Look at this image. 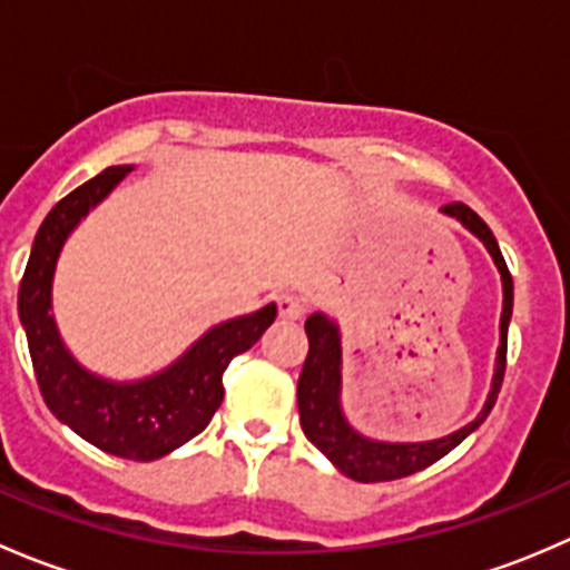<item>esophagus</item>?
I'll use <instances>...</instances> for the list:
<instances>
[{
	"mask_svg": "<svg viewBox=\"0 0 570 570\" xmlns=\"http://www.w3.org/2000/svg\"><path fill=\"white\" fill-rule=\"evenodd\" d=\"M278 312L284 320H301L306 314V303L295 295H281L278 297Z\"/></svg>",
	"mask_w": 570,
	"mask_h": 570,
	"instance_id": "34e87169",
	"label": "esophagus"
}]
</instances>
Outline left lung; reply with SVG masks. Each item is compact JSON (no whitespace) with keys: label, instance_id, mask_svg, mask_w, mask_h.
Wrapping results in <instances>:
<instances>
[{"label":"left lung","instance_id":"1","mask_svg":"<svg viewBox=\"0 0 570 570\" xmlns=\"http://www.w3.org/2000/svg\"><path fill=\"white\" fill-rule=\"evenodd\" d=\"M446 217H455L463 228H469L485 250L491 253L493 264H497L499 275H502V320H499V350H497V366H493L491 392H488L485 405L476 413L474 422L455 433L444 435V439L433 441H411V444H400V441H377L370 435L358 433L353 424L347 422L342 407V336H338V325L325 314H312L306 320L308 333V355L303 364L301 381H297V411H301V428L306 439L327 458L344 476L358 482H386L400 480V476L416 474V471L428 469L430 463L441 461L446 452L455 450L465 435L474 433L485 416L491 413L493 402H497L499 389H502L504 377V361H508V325L513 317V278L504 264L502 250H499L497 237L491 228L485 226L476 212H471L465 204H446L441 206Z\"/></svg>","mask_w":570,"mask_h":570}]
</instances>
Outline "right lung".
I'll return each instance as SVG.
<instances>
[{
	"mask_svg": "<svg viewBox=\"0 0 570 570\" xmlns=\"http://www.w3.org/2000/svg\"><path fill=\"white\" fill-rule=\"evenodd\" d=\"M135 165H112L68 193L40 223L19 286V317L27 331L32 370L49 411L62 424L129 461H157L200 433L223 402V372L273 325L278 306L209 327L163 372L140 381H109L85 370L66 347L51 314L57 258L73 228L101 204Z\"/></svg>",
	"mask_w": 570,
	"mask_h": 570,
	"instance_id": "add662e5",
	"label": "right lung"
}]
</instances>
